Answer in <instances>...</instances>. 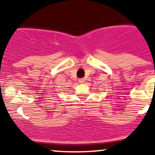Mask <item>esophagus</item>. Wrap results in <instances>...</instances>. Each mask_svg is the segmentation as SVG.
<instances>
[{"mask_svg": "<svg viewBox=\"0 0 155 155\" xmlns=\"http://www.w3.org/2000/svg\"><path fill=\"white\" fill-rule=\"evenodd\" d=\"M85 81L84 79H79V83H84Z\"/></svg>", "mask_w": 155, "mask_h": 155, "instance_id": "34e87169", "label": "esophagus"}]
</instances>
